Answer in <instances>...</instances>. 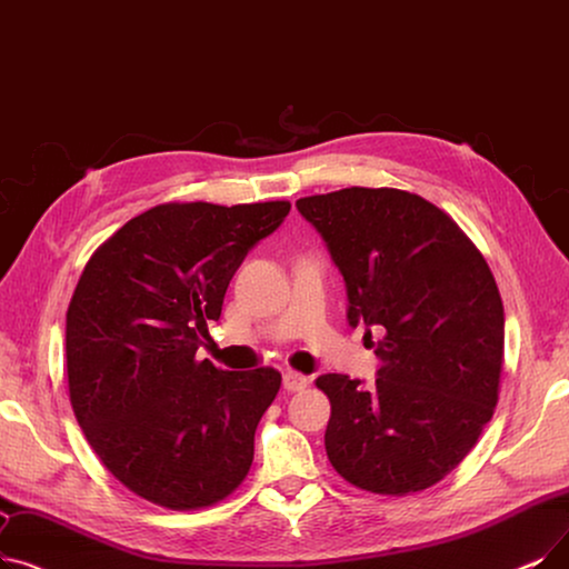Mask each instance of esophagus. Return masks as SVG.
I'll use <instances>...</instances> for the list:
<instances>
[{
  "instance_id": "1",
  "label": "esophagus",
  "mask_w": 569,
  "mask_h": 569,
  "mask_svg": "<svg viewBox=\"0 0 569 569\" xmlns=\"http://www.w3.org/2000/svg\"><path fill=\"white\" fill-rule=\"evenodd\" d=\"M309 383H311V379L300 375V372H295V369H288V372L283 375V388L290 390V392L305 390V388H309Z\"/></svg>"
}]
</instances>
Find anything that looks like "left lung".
<instances>
[{"label":"left lung","mask_w":569,"mask_h":569,"mask_svg":"<svg viewBox=\"0 0 569 569\" xmlns=\"http://www.w3.org/2000/svg\"><path fill=\"white\" fill-rule=\"evenodd\" d=\"M349 292V323L383 335L379 379L323 375L326 451L356 488L409 496L441 481L492 418L505 365L496 277L456 220L398 188L300 197ZM372 341V332L365 335Z\"/></svg>","instance_id":"obj_1"}]
</instances>
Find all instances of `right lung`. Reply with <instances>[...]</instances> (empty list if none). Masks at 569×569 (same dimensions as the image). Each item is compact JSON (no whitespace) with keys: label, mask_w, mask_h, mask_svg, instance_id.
Returning <instances> with one entry per match:
<instances>
[{"label":"right lung","mask_w":569,"mask_h":569,"mask_svg":"<svg viewBox=\"0 0 569 569\" xmlns=\"http://www.w3.org/2000/svg\"><path fill=\"white\" fill-rule=\"evenodd\" d=\"M290 202H164L97 249L67 309L73 416L109 472L164 509L211 507L241 486L274 402V367L197 360L209 320L253 246Z\"/></svg>","instance_id":"1"}]
</instances>
